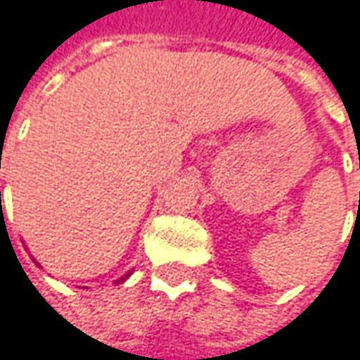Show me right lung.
Listing matches in <instances>:
<instances>
[{
  "label": "right lung",
  "mask_w": 360,
  "mask_h": 360,
  "mask_svg": "<svg viewBox=\"0 0 360 360\" xmlns=\"http://www.w3.org/2000/svg\"><path fill=\"white\" fill-rule=\"evenodd\" d=\"M35 264H37V262H35ZM128 276H130V272H128V274H124V276H122V278H120V281H115V283H124V281H126V278H128Z\"/></svg>",
  "instance_id": "1"
}]
</instances>
